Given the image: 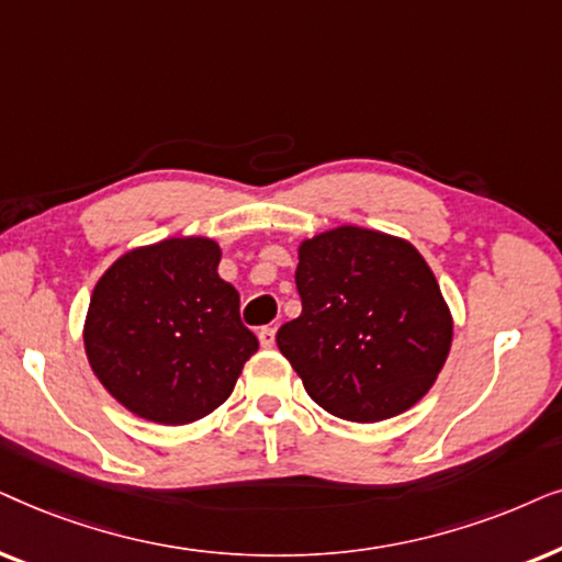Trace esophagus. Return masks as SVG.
Listing matches in <instances>:
<instances>
[{
	"instance_id": "34e87169",
	"label": "esophagus",
	"mask_w": 562,
	"mask_h": 562,
	"mask_svg": "<svg viewBox=\"0 0 562 562\" xmlns=\"http://www.w3.org/2000/svg\"><path fill=\"white\" fill-rule=\"evenodd\" d=\"M257 336H259V344L265 349H272L274 347V328L272 326H261L259 331H257Z\"/></svg>"
}]
</instances>
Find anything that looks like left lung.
Masks as SVG:
<instances>
[{"mask_svg":"<svg viewBox=\"0 0 562 562\" xmlns=\"http://www.w3.org/2000/svg\"><path fill=\"white\" fill-rule=\"evenodd\" d=\"M295 285L303 313L277 347L328 414L372 424L422 401L452 347L437 277L403 238L339 226L305 238Z\"/></svg>","mask_w":562,"mask_h":562,"instance_id":"obj_1","label":"left lung"}]
</instances>
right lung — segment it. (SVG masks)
<instances>
[{
  "label": "right lung",
  "mask_w": 562,
  "mask_h": 562,
  "mask_svg": "<svg viewBox=\"0 0 562 562\" xmlns=\"http://www.w3.org/2000/svg\"><path fill=\"white\" fill-rule=\"evenodd\" d=\"M221 246L187 236L123 254L94 285L85 349L117 403L146 422H198L234 393L259 349L238 293L218 274Z\"/></svg>",
  "instance_id": "right-lung-1"
}]
</instances>
